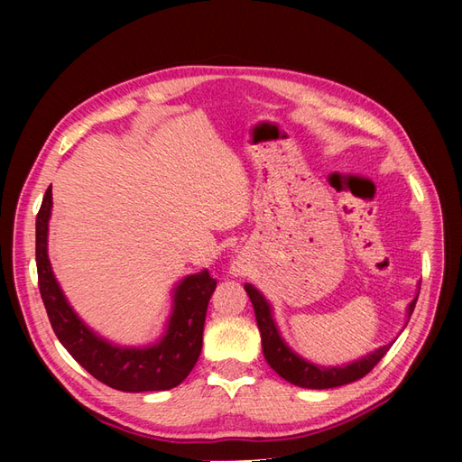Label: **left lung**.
Returning a JSON list of instances; mask_svg holds the SVG:
<instances>
[{
    "instance_id": "1",
    "label": "left lung",
    "mask_w": 462,
    "mask_h": 462,
    "mask_svg": "<svg viewBox=\"0 0 462 462\" xmlns=\"http://www.w3.org/2000/svg\"><path fill=\"white\" fill-rule=\"evenodd\" d=\"M245 291L248 292V297H250V300H253V306H254L256 324H258V329L262 335L263 358L268 360V365L279 375H282L283 380H287L292 385L306 387V389H329V387L346 385V383L360 380V377H365L389 351L391 343L375 348V351L365 355L355 362H348V365H343V366H318V365H314V362L299 356L285 343V339L282 337V333H279L277 324L273 319L272 304L265 300L262 292L250 283L245 285ZM416 300H418V292L407 309V321L412 316Z\"/></svg>"
}]
</instances>
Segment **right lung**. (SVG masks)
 I'll return each mask as SVG.
<instances>
[{"label":"right lung","instance_id":"1","mask_svg":"<svg viewBox=\"0 0 462 462\" xmlns=\"http://www.w3.org/2000/svg\"><path fill=\"white\" fill-rule=\"evenodd\" d=\"M51 187L46 190L36 216L38 287L50 324L79 365L102 383L141 393L177 387L197 365L209 297L216 279L208 270L190 273L175 285L173 306L162 337L146 346L116 345L90 329L79 318L53 275L48 258V223L51 216Z\"/></svg>","mask_w":462,"mask_h":462}]
</instances>
